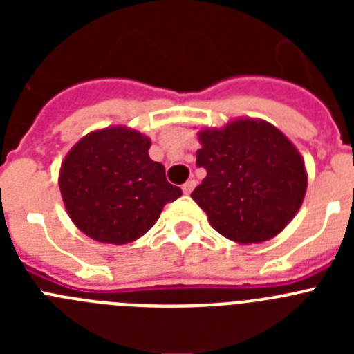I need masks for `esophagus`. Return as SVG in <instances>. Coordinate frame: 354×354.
<instances>
[{
	"instance_id": "obj_1",
	"label": "esophagus",
	"mask_w": 354,
	"mask_h": 354,
	"mask_svg": "<svg viewBox=\"0 0 354 354\" xmlns=\"http://www.w3.org/2000/svg\"><path fill=\"white\" fill-rule=\"evenodd\" d=\"M195 184H196V183H195V180H193V179H189L186 184H183L184 195H189V193H192L193 189H195Z\"/></svg>"
}]
</instances>
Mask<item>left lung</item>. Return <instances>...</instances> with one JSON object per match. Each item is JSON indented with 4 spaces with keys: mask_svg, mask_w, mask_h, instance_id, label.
<instances>
[{
    "mask_svg": "<svg viewBox=\"0 0 354 354\" xmlns=\"http://www.w3.org/2000/svg\"><path fill=\"white\" fill-rule=\"evenodd\" d=\"M196 165L207 170L192 198L216 232L239 245L278 236L306 193L305 161L280 129L261 118H236L198 131Z\"/></svg>",
    "mask_w": 354,
    "mask_h": 354,
    "instance_id": "8db88e82",
    "label": "left lung"
}]
</instances>
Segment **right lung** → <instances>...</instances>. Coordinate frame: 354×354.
I'll list each match as a JSON object with an SVG mask.
<instances>
[{
    "mask_svg": "<svg viewBox=\"0 0 354 354\" xmlns=\"http://www.w3.org/2000/svg\"><path fill=\"white\" fill-rule=\"evenodd\" d=\"M150 138L126 126L88 133L68 150L60 192L71 220L99 243L126 245L154 227L162 207L183 195L165 167L149 158Z\"/></svg>",
    "mask_w": 354,
    "mask_h": 354,
    "instance_id": "add662e5",
    "label": "right lung"
}]
</instances>
